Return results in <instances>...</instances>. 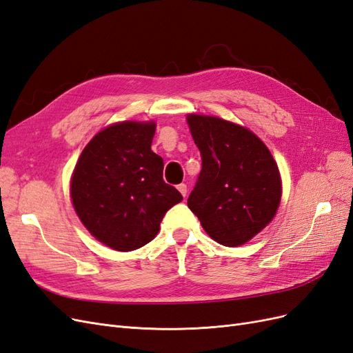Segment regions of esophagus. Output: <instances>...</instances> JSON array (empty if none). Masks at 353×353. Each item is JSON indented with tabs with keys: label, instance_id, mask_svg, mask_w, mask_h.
Wrapping results in <instances>:
<instances>
[{
	"label": "esophagus",
	"instance_id": "esophagus-1",
	"mask_svg": "<svg viewBox=\"0 0 353 353\" xmlns=\"http://www.w3.org/2000/svg\"><path fill=\"white\" fill-rule=\"evenodd\" d=\"M176 188H178V191H179V193H181V194H183L184 197L187 196V184H179V185H178Z\"/></svg>",
	"mask_w": 353,
	"mask_h": 353
}]
</instances>
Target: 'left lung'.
Listing matches in <instances>:
<instances>
[{
  "mask_svg": "<svg viewBox=\"0 0 353 353\" xmlns=\"http://www.w3.org/2000/svg\"><path fill=\"white\" fill-rule=\"evenodd\" d=\"M201 170L187 205L209 236L241 245L275 216L281 200L279 166L259 137L216 116L188 114Z\"/></svg>",
  "mask_w": 353,
  "mask_h": 353,
  "instance_id": "obj_1",
  "label": "left lung"
}]
</instances>
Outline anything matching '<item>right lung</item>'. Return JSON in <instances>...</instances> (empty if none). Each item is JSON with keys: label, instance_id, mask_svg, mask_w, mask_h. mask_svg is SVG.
<instances>
[{"label": "right lung", "instance_id": "right-lung-1", "mask_svg": "<svg viewBox=\"0 0 353 353\" xmlns=\"http://www.w3.org/2000/svg\"><path fill=\"white\" fill-rule=\"evenodd\" d=\"M154 131V122L113 123L92 138L74 166V212L114 250L131 252L152 241L165 213L183 200L163 181V159L152 150Z\"/></svg>", "mask_w": 353, "mask_h": 353}]
</instances>
